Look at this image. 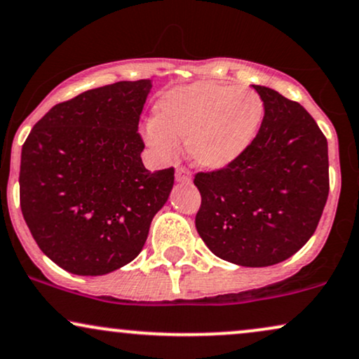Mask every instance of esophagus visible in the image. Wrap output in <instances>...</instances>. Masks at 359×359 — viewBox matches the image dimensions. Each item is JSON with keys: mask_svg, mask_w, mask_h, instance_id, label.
Returning <instances> with one entry per match:
<instances>
[{"mask_svg": "<svg viewBox=\"0 0 359 359\" xmlns=\"http://www.w3.org/2000/svg\"><path fill=\"white\" fill-rule=\"evenodd\" d=\"M175 180L180 184H189L190 182V172L185 167H179L175 170Z\"/></svg>", "mask_w": 359, "mask_h": 359, "instance_id": "34e87169", "label": "esophagus"}]
</instances>
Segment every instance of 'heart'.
Here are the masks:
<instances>
[{
  "mask_svg": "<svg viewBox=\"0 0 359 359\" xmlns=\"http://www.w3.org/2000/svg\"><path fill=\"white\" fill-rule=\"evenodd\" d=\"M263 116L265 104L255 90L194 83L162 94L144 139L162 158H170L177 140H185L194 165L222 170L250 147Z\"/></svg>",
  "mask_w": 359,
  "mask_h": 359,
  "instance_id": "b5f03b06",
  "label": "heart"
}]
</instances>
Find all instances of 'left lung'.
<instances>
[{
    "label": "left lung",
    "instance_id": "obj_1",
    "mask_svg": "<svg viewBox=\"0 0 359 359\" xmlns=\"http://www.w3.org/2000/svg\"><path fill=\"white\" fill-rule=\"evenodd\" d=\"M260 130L238 161L198 172L195 226L213 255L242 266L287 260L315 233L330 192L328 142L298 102L253 86Z\"/></svg>",
    "mask_w": 359,
    "mask_h": 359
}]
</instances>
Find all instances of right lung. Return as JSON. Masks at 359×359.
<instances>
[{
  "label": "right lung",
  "mask_w": 359,
  "mask_h": 359,
  "mask_svg": "<svg viewBox=\"0 0 359 359\" xmlns=\"http://www.w3.org/2000/svg\"><path fill=\"white\" fill-rule=\"evenodd\" d=\"M151 79L121 81L56 104L21 151L20 201L46 257L74 275L111 273L142 250L174 169L147 170L139 117Z\"/></svg>",
  "instance_id": "add662e5"
}]
</instances>
